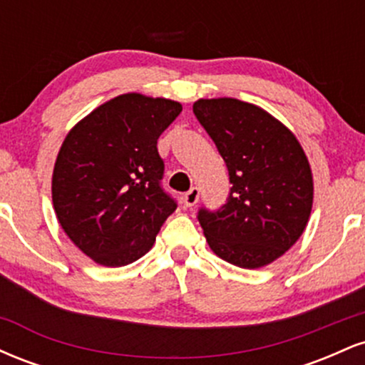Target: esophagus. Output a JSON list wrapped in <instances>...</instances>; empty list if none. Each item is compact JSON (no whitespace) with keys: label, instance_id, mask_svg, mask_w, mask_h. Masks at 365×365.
I'll return each mask as SVG.
<instances>
[{"label":"esophagus","instance_id":"1","mask_svg":"<svg viewBox=\"0 0 365 365\" xmlns=\"http://www.w3.org/2000/svg\"><path fill=\"white\" fill-rule=\"evenodd\" d=\"M182 200H183V204H185L187 207L195 206L197 200H199V188H197V187H192L190 190L187 192V194H183Z\"/></svg>","mask_w":365,"mask_h":365}]
</instances>
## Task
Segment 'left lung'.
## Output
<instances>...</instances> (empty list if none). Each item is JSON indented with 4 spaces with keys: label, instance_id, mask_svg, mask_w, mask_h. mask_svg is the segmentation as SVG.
<instances>
[{
    "label": "left lung",
    "instance_id": "obj_1",
    "mask_svg": "<svg viewBox=\"0 0 365 365\" xmlns=\"http://www.w3.org/2000/svg\"><path fill=\"white\" fill-rule=\"evenodd\" d=\"M194 113L233 183L220 211H199L209 247L245 269L274 262L295 245L311 217L314 180L302 145L287 125L252 103L197 99Z\"/></svg>",
    "mask_w": 365,
    "mask_h": 365
}]
</instances>
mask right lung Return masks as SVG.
<instances>
[{"label":"right lung","mask_w":365,"mask_h":365,"mask_svg":"<svg viewBox=\"0 0 365 365\" xmlns=\"http://www.w3.org/2000/svg\"><path fill=\"white\" fill-rule=\"evenodd\" d=\"M182 113L173 99L127 92L70 128L53 168L63 232L96 264L120 267L153 249L177 204L163 192L158 139Z\"/></svg>","instance_id":"obj_1"}]
</instances>
